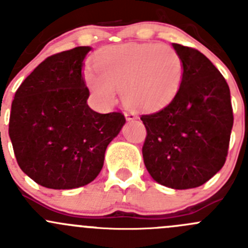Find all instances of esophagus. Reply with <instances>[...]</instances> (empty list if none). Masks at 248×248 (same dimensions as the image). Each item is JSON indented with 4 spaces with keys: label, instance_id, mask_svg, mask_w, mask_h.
<instances>
[{
    "label": "esophagus",
    "instance_id": "34e87169",
    "mask_svg": "<svg viewBox=\"0 0 248 248\" xmlns=\"http://www.w3.org/2000/svg\"><path fill=\"white\" fill-rule=\"evenodd\" d=\"M124 117H126L127 121H133V120L138 119V116H137V115L134 114V112H132V111L124 112Z\"/></svg>",
    "mask_w": 248,
    "mask_h": 248
}]
</instances>
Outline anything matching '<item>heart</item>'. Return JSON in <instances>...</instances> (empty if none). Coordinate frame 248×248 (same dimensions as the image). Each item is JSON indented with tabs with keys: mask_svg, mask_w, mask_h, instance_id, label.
Returning <instances> with one entry per match:
<instances>
[{
	"mask_svg": "<svg viewBox=\"0 0 248 248\" xmlns=\"http://www.w3.org/2000/svg\"><path fill=\"white\" fill-rule=\"evenodd\" d=\"M97 73L85 81L103 107L114 104L116 90L128 107L155 110L176 96L184 76L179 54L166 44L127 43L103 47L93 60Z\"/></svg>",
	"mask_w": 248,
	"mask_h": 248,
	"instance_id": "b5f03b06",
	"label": "heart"
}]
</instances>
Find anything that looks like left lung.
Wrapping results in <instances>:
<instances>
[{
	"label": "left lung",
	"instance_id": "obj_1",
	"mask_svg": "<svg viewBox=\"0 0 248 248\" xmlns=\"http://www.w3.org/2000/svg\"><path fill=\"white\" fill-rule=\"evenodd\" d=\"M184 67L174 99L140 119L147 136L142 157L152 179L172 189L196 188L226 162L232 128L226 79L201 51L172 43Z\"/></svg>",
	"mask_w": 248,
	"mask_h": 248
}]
</instances>
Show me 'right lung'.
<instances>
[{
  "label": "right lung",
  "mask_w": 248,
  "mask_h": 248,
  "mask_svg": "<svg viewBox=\"0 0 248 248\" xmlns=\"http://www.w3.org/2000/svg\"><path fill=\"white\" fill-rule=\"evenodd\" d=\"M91 46L44 60L16 92L9 137L21 170L41 186L72 189L93 181L124 124L121 112L99 114L87 106L82 67Z\"/></svg>",
  "instance_id": "obj_1"
}]
</instances>
